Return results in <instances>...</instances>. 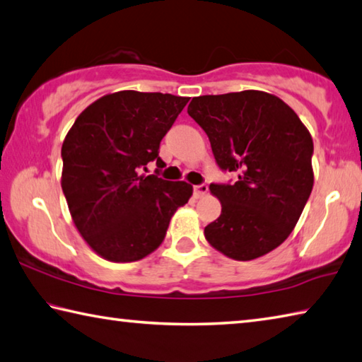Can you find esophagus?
<instances>
[{
    "label": "esophagus",
    "instance_id": "obj_1",
    "mask_svg": "<svg viewBox=\"0 0 362 362\" xmlns=\"http://www.w3.org/2000/svg\"><path fill=\"white\" fill-rule=\"evenodd\" d=\"M207 192H209V187L206 185V183H201V185L193 187V193H194L196 199H199V198H202V196H206Z\"/></svg>",
    "mask_w": 362,
    "mask_h": 362
}]
</instances>
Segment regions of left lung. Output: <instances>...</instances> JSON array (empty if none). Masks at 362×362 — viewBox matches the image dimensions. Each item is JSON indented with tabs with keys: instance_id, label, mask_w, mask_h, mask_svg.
I'll return each instance as SVG.
<instances>
[{
	"instance_id": "8db88e82",
	"label": "left lung",
	"mask_w": 362,
	"mask_h": 362,
	"mask_svg": "<svg viewBox=\"0 0 362 362\" xmlns=\"http://www.w3.org/2000/svg\"><path fill=\"white\" fill-rule=\"evenodd\" d=\"M188 115L206 131L218 168L234 183H210L221 202L204 229L228 258L250 261L272 252L298 223L313 187V141L280 98L258 90L193 98Z\"/></svg>"
}]
</instances>
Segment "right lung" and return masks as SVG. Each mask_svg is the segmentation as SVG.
<instances>
[{
  "label": "right lung",
  "mask_w": 362,
  "mask_h": 362,
  "mask_svg": "<svg viewBox=\"0 0 362 362\" xmlns=\"http://www.w3.org/2000/svg\"><path fill=\"white\" fill-rule=\"evenodd\" d=\"M169 93L117 91L76 118L62 147V188L85 242L114 262L146 258L160 247L193 187L163 180L160 142L187 106ZM155 160V175L144 176Z\"/></svg>",
  "instance_id": "1"
}]
</instances>
